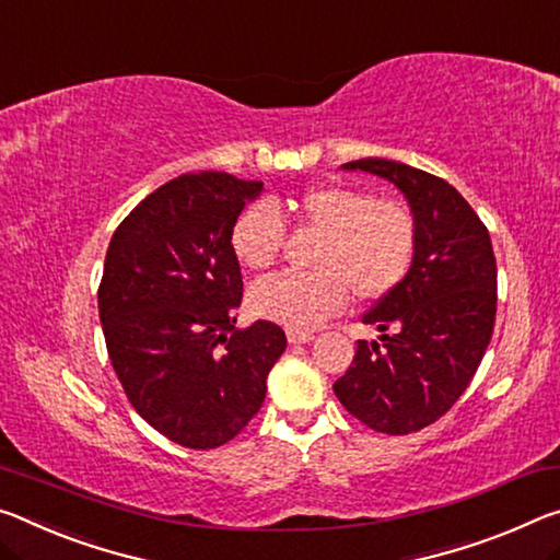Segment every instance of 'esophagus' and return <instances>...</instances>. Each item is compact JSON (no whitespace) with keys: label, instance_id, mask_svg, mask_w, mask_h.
<instances>
[{"label":"esophagus","instance_id":"esophagus-1","mask_svg":"<svg viewBox=\"0 0 560 560\" xmlns=\"http://www.w3.org/2000/svg\"><path fill=\"white\" fill-rule=\"evenodd\" d=\"M287 339H289V343H308V341H314V334L301 331V328H289Z\"/></svg>","mask_w":560,"mask_h":560}]
</instances>
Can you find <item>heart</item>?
I'll list each match as a JSON object with an SVG mask.
<instances>
[{
	"label": "heart",
	"instance_id": "1",
	"mask_svg": "<svg viewBox=\"0 0 560 560\" xmlns=\"http://www.w3.org/2000/svg\"><path fill=\"white\" fill-rule=\"evenodd\" d=\"M304 229L318 234L314 271H281L252 287V308L291 328H314L339 314L353 294L378 301L411 269L419 224L411 207L394 197H374L349 184H318L283 201ZM287 236L279 207L256 199L238 211L229 229L234 259L261 271L277 261Z\"/></svg>",
	"mask_w": 560,
	"mask_h": 560
}]
</instances>
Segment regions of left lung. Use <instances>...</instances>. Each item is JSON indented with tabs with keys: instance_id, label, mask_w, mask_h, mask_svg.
<instances>
[{
	"instance_id": "1",
	"label": "left lung",
	"mask_w": 560,
	"mask_h": 560,
	"mask_svg": "<svg viewBox=\"0 0 560 560\" xmlns=\"http://www.w3.org/2000/svg\"><path fill=\"white\" fill-rule=\"evenodd\" d=\"M343 168L394 182L419 224L406 279L363 314V324L381 331L378 341H359L349 371L334 384L336 398L361 423L406 436L458 401L491 341L499 299L491 236L441 176L388 159H359Z\"/></svg>"
}]
</instances>
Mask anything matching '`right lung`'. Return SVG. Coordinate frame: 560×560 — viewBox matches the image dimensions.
<instances>
[{
	"instance_id": "obj_1",
	"label": "right lung",
	"mask_w": 560,
	"mask_h": 560,
	"mask_svg": "<svg viewBox=\"0 0 560 560\" xmlns=\"http://www.w3.org/2000/svg\"><path fill=\"white\" fill-rule=\"evenodd\" d=\"M261 182L182 174L129 211L106 248L100 318L124 394L186 448H217L259 413L287 349L271 322L236 328L244 281L229 246Z\"/></svg>"
}]
</instances>
